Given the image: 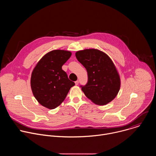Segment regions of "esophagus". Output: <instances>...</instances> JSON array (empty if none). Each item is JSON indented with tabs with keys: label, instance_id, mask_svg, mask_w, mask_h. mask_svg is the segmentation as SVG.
Masks as SVG:
<instances>
[{
	"label": "esophagus",
	"instance_id": "esophagus-1",
	"mask_svg": "<svg viewBox=\"0 0 156 156\" xmlns=\"http://www.w3.org/2000/svg\"><path fill=\"white\" fill-rule=\"evenodd\" d=\"M75 83V85H76V86H77V85H78V84H79V81H78V80H77V81H76Z\"/></svg>",
	"mask_w": 156,
	"mask_h": 156
}]
</instances>
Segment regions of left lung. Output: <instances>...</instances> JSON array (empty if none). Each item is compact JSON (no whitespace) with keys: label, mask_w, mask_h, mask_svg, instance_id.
<instances>
[{"label":"left lung","mask_w":156,"mask_h":156,"mask_svg":"<svg viewBox=\"0 0 156 156\" xmlns=\"http://www.w3.org/2000/svg\"><path fill=\"white\" fill-rule=\"evenodd\" d=\"M75 55L87 72V83L81 86L85 96L99 105L112 101L120 88V76L112 60L96 49L79 51Z\"/></svg>","instance_id":"1"}]
</instances>
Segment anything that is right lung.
Here are the masks:
<instances>
[{
  "label": "right lung",
  "mask_w": 156,
  "mask_h": 156,
  "mask_svg": "<svg viewBox=\"0 0 156 156\" xmlns=\"http://www.w3.org/2000/svg\"><path fill=\"white\" fill-rule=\"evenodd\" d=\"M72 55L65 50H54L37 62L31 77V87L37 102L49 109L60 105L75 83L70 81L62 66Z\"/></svg>",
  "instance_id": "add662e5"
}]
</instances>
